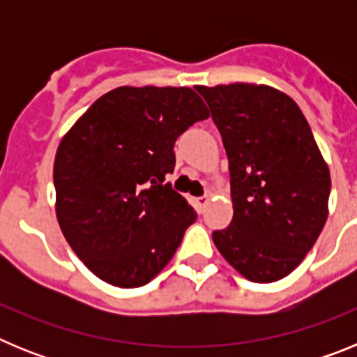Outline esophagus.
Returning <instances> with one entry per match:
<instances>
[{
	"label": "esophagus",
	"mask_w": 357,
	"mask_h": 357,
	"mask_svg": "<svg viewBox=\"0 0 357 357\" xmlns=\"http://www.w3.org/2000/svg\"><path fill=\"white\" fill-rule=\"evenodd\" d=\"M207 202H209V197H197L195 198V207H197L198 213L204 211V207L207 206Z\"/></svg>",
	"instance_id": "obj_1"
}]
</instances>
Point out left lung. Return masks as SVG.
I'll return each mask as SVG.
<instances>
[{"label":"left lung","instance_id":"1","mask_svg":"<svg viewBox=\"0 0 357 357\" xmlns=\"http://www.w3.org/2000/svg\"><path fill=\"white\" fill-rule=\"evenodd\" d=\"M229 157L234 216L214 230L220 254L252 282L289 275L327 220L331 175L288 94L255 84L198 85Z\"/></svg>","mask_w":357,"mask_h":357}]
</instances>
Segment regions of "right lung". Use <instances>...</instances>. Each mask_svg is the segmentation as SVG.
I'll return each instance as SVG.
<instances>
[{"label": "right lung", "mask_w": 357, "mask_h": 357, "mask_svg": "<svg viewBox=\"0 0 357 357\" xmlns=\"http://www.w3.org/2000/svg\"><path fill=\"white\" fill-rule=\"evenodd\" d=\"M209 118L189 87H118L62 137L53 182L56 220L91 272L139 288L162 270L197 220L166 175L176 137Z\"/></svg>", "instance_id": "right-lung-1"}]
</instances>
